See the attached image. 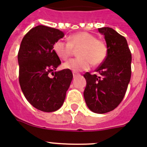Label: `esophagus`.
<instances>
[{
    "instance_id": "1",
    "label": "esophagus",
    "mask_w": 147,
    "mask_h": 147,
    "mask_svg": "<svg viewBox=\"0 0 147 147\" xmlns=\"http://www.w3.org/2000/svg\"><path fill=\"white\" fill-rule=\"evenodd\" d=\"M72 74H73L74 77H76V76H78V75H79V73H78V72H76V71H73V72H72Z\"/></svg>"
}]
</instances>
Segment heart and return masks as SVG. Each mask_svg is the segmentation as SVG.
Instances as JSON below:
<instances>
[{
    "mask_svg": "<svg viewBox=\"0 0 147 147\" xmlns=\"http://www.w3.org/2000/svg\"><path fill=\"white\" fill-rule=\"evenodd\" d=\"M78 58L63 64V68L73 71L88 70L93 65L101 64L107 57V47L103 40H98L91 33L81 31L68 37V42L59 40L53 45V51L62 60L68 59L77 49Z\"/></svg>",
    "mask_w": 147,
    "mask_h": 147,
    "instance_id": "obj_1",
    "label": "heart"
}]
</instances>
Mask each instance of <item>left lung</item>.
<instances>
[{"label":"left lung","instance_id":"left-lung-1","mask_svg":"<svg viewBox=\"0 0 147 147\" xmlns=\"http://www.w3.org/2000/svg\"><path fill=\"white\" fill-rule=\"evenodd\" d=\"M99 33L105 36L107 47L105 60L95 70L86 72L84 98L92 111L105 114L115 109L122 101L131 77V53L124 36L114 29L102 27Z\"/></svg>","mask_w":147,"mask_h":147}]
</instances>
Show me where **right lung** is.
<instances>
[{
    "label": "right lung",
    "mask_w": 147,
    "mask_h": 147,
    "mask_svg": "<svg viewBox=\"0 0 147 147\" xmlns=\"http://www.w3.org/2000/svg\"><path fill=\"white\" fill-rule=\"evenodd\" d=\"M63 36L58 29L39 25L24 36L20 47V85L26 100L42 111H55L62 107L72 80L71 70L55 71L61 61L53 45Z\"/></svg>",
    "instance_id": "add662e5"
}]
</instances>
